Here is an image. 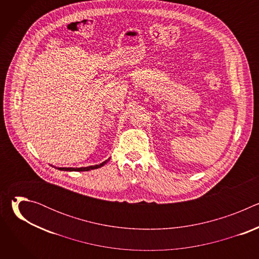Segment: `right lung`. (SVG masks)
<instances>
[{"label": "right lung", "instance_id": "add662e5", "mask_svg": "<svg viewBox=\"0 0 259 259\" xmlns=\"http://www.w3.org/2000/svg\"><path fill=\"white\" fill-rule=\"evenodd\" d=\"M109 161V159L105 160L104 162H102L99 165H94V166H89V167H81V168H57L58 170H62V171H89V170H93V169H97L102 167L103 165H105L107 162Z\"/></svg>", "mask_w": 259, "mask_h": 259}]
</instances>
